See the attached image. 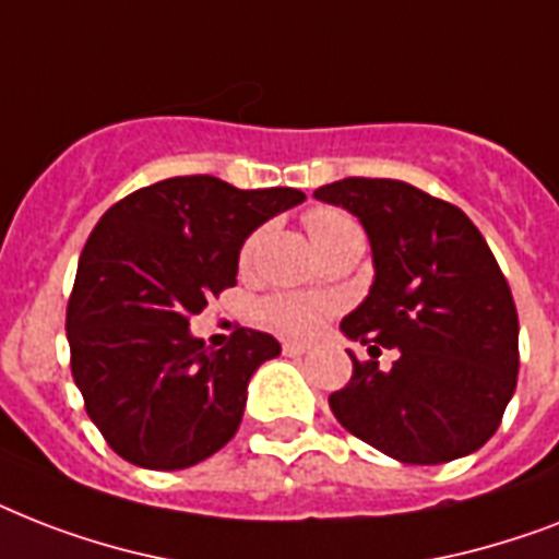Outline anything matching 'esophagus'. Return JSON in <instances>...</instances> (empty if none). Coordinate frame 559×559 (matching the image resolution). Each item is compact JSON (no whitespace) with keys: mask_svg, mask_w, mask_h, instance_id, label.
Here are the masks:
<instances>
[{"mask_svg":"<svg viewBox=\"0 0 559 559\" xmlns=\"http://www.w3.org/2000/svg\"><path fill=\"white\" fill-rule=\"evenodd\" d=\"M283 352H285V355H292V357L308 355V352H311V343H300V341H285V343H283Z\"/></svg>","mask_w":559,"mask_h":559,"instance_id":"obj_1","label":"esophagus"}]
</instances>
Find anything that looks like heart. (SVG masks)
Instances as JSON below:
<instances>
[{"label": "heart", "mask_w": 559, "mask_h": 559, "mask_svg": "<svg viewBox=\"0 0 559 559\" xmlns=\"http://www.w3.org/2000/svg\"><path fill=\"white\" fill-rule=\"evenodd\" d=\"M355 222L349 216H343L341 210L317 207L306 216V230L308 239L314 245L317 251L329 245L332 239H337L341 234L352 230ZM253 248H257V236L248 239V245L242 248V265H248L253 257ZM329 317V302L317 300V297H300V294H283V297H271V300L262 302V320L271 323L280 332L288 334H311L317 332L323 320Z\"/></svg>", "instance_id": "obj_1"}]
</instances>
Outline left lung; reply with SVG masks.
<instances>
[{
	"mask_svg": "<svg viewBox=\"0 0 559 559\" xmlns=\"http://www.w3.org/2000/svg\"><path fill=\"white\" fill-rule=\"evenodd\" d=\"M317 202L349 210L372 248V285L343 317L346 341L395 349L357 364L332 413L404 464L471 456L497 432L520 372V320L485 236L453 204L392 178H343Z\"/></svg>",
	"mask_w": 559,
	"mask_h": 559,
	"instance_id": "obj_1",
	"label": "left lung"
}]
</instances>
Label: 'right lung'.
<instances>
[{"instance_id": "1", "label": "right lung", "mask_w": 559, "mask_h": 559, "mask_svg": "<svg viewBox=\"0 0 559 559\" xmlns=\"http://www.w3.org/2000/svg\"><path fill=\"white\" fill-rule=\"evenodd\" d=\"M302 202L294 187L178 176L103 213L80 253L66 334L88 418L118 456L181 471L234 439L253 372L283 346L239 329L213 352L190 317L236 285L245 239Z\"/></svg>"}]
</instances>
